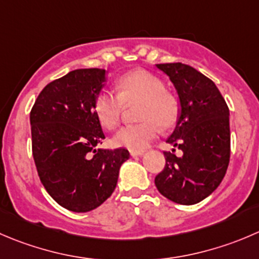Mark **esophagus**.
I'll return each mask as SVG.
<instances>
[{"mask_svg": "<svg viewBox=\"0 0 259 259\" xmlns=\"http://www.w3.org/2000/svg\"><path fill=\"white\" fill-rule=\"evenodd\" d=\"M144 154V152H135V150H130V155H132V157H142V155Z\"/></svg>", "mask_w": 259, "mask_h": 259, "instance_id": "1", "label": "esophagus"}]
</instances>
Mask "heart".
<instances>
[{"label": "heart", "mask_w": 259, "mask_h": 259, "mask_svg": "<svg viewBox=\"0 0 259 259\" xmlns=\"http://www.w3.org/2000/svg\"><path fill=\"white\" fill-rule=\"evenodd\" d=\"M117 94L101 91L94 102V111L100 124L111 130L119 124L124 104L140 101L138 124L125 125L112 138L114 145L142 152L163 129L170 127L180 115L177 97L165 91L159 77L144 69H135L120 77Z\"/></svg>", "instance_id": "heart-1"}]
</instances>
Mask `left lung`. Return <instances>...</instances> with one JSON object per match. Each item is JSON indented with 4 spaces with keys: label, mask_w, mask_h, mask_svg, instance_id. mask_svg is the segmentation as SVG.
I'll use <instances>...</instances> for the list:
<instances>
[{
    "label": "left lung",
    "mask_w": 259,
    "mask_h": 259,
    "mask_svg": "<svg viewBox=\"0 0 259 259\" xmlns=\"http://www.w3.org/2000/svg\"><path fill=\"white\" fill-rule=\"evenodd\" d=\"M169 77L180 99L177 124L167 143L182 157L164 152V169L155 176L163 196L181 205L206 199L222 183L230 158L229 109L214 82L183 63L155 64Z\"/></svg>",
    "instance_id": "obj_1"
}]
</instances>
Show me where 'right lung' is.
Listing matches in <instances>:
<instances>
[{
  "label": "right lung",
  "instance_id": "obj_1",
  "mask_svg": "<svg viewBox=\"0 0 259 259\" xmlns=\"http://www.w3.org/2000/svg\"><path fill=\"white\" fill-rule=\"evenodd\" d=\"M106 71L76 69L42 89L30 112L32 157L40 181L64 209L87 212L106 201L129 159L124 148L96 149L105 134L94 102Z\"/></svg>",
  "mask_w": 259,
  "mask_h": 259
}]
</instances>
